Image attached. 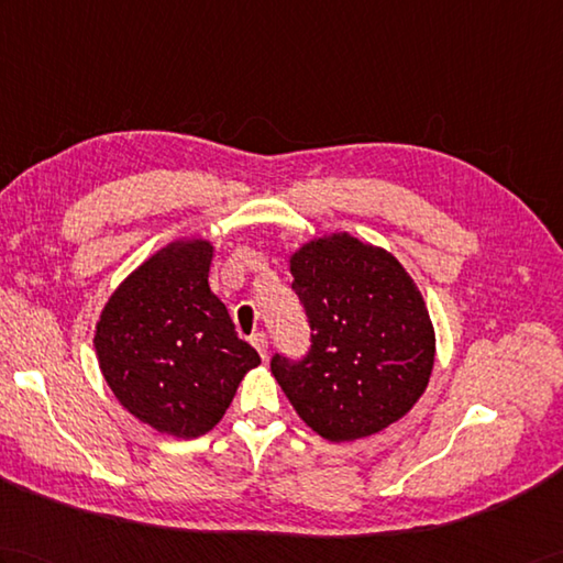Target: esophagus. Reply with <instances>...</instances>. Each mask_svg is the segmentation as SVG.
Wrapping results in <instances>:
<instances>
[{"label": "esophagus", "mask_w": 563, "mask_h": 563, "mask_svg": "<svg viewBox=\"0 0 563 563\" xmlns=\"http://www.w3.org/2000/svg\"><path fill=\"white\" fill-rule=\"evenodd\" d=\"M252 345L258 350L261 357H264V360L268 357V338H266V333H261V331L254 333L252 335Z\"/></svg>", "instance_id": "esophagus-1"}]
</instances>
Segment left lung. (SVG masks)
<instances>
[{"mask_svg": "<svg viewBox=\"0 0 563 563\" xmlns=\"http://www.w3.org/2000/svg\"><path fill=\"white\" fill-rule=\"evenodd\" d=\"M307 357L273 355L271 372L305 424L329 441L372 437L408 415L434 369L437 338L422 292L398 258L347 232L290 256Z\"/></svg>", "mask_w": 563, "mask_h": 563, "instance_id": "obj_1", "label": "left lung"}]
</instances>
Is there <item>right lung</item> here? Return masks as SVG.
<instances>
[{
    "label": "right lung",
    "instance_id": "obj_1",
    "mask_svg": "<svg viewBox=\"0 0 563 563\" xmlns=\"http://www.w3.org/2000/svg\"><path fill=\"white\" fill-rule=\"evenodd\" d=\"M208 240L169 242L129 276L96 325V355L114 398L177 439L211 431L258 352L211 292Z\"/></svg>",
    "mask_w": 563,
    "mask_h": 563
}]
</instances>
